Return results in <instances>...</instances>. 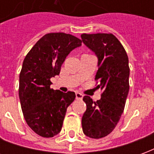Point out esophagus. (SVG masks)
<instances>
[{
	"mask_svg": "<svg viewBox=\"0 0 154 154\" xmlns=\"http://www.w3.org/2000/svg\"><path fill=\"white\" fill-rule=\"evenodd\" d=\"M82 97H83V95L82 93H80V92H77V93H76V99H77V100H82Z\"/></svg>",
	"mask_w": 154,
	"mask_h": 154,
	"instance_id": "1",
	"label": "esophagus"
}]
</instances>
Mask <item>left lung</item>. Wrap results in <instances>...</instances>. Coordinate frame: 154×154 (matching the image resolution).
Here are the masks:
<instances>
[{
    "instance_id": "8db88e82",
    "label": "left lung",
    "mask_w": 154,
    "mask_h": 154,
    "mask_svg": "<svg viewBox=\"0 0 154 154\" xmlns=\"http://www.w3.org/2000/svg\"><path fill=\"white\" fill-rule=\"evenodd\" d=\"M82 42L98 57L95 80L102 93L94 101L85 96L87 110L82 119L83 133L100 139L113 131L121 117L129 90V58L121 43L112 34H82Z\"/></svg>"
}]
</instances>
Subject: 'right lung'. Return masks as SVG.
Returning a JSON list of instances; mask_svg holds the SVG:
<instances>
[{
  "label": "right lung",
  "instance_id": "1",
  "mask_svg": "<svg viewBox=\"0 0 154 154\" xmlns=\"http://www.w3.org/2000/svg\"><path fill=\"white\" fill-rule=\"evenodd\" d=\"M82 40L65 33L44 35L25 56L20 73L19 97L24 118L38 135L52 138L60 132L67 108L75 100L73 91L63 93L50 87L51 77Z\"/></svg>",
  "mask_w": 154,
  "mask_h": 154
}]
</instances>
